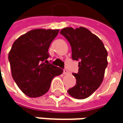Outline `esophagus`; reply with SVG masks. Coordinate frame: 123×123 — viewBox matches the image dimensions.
Masks as SVG:
<instances>
[{"label":"esophagus","instance_id":"esophagus-1","mask_svg":"<svg viewBox=\"0 0 123 123\" xmlns=\"http://www.w3.org/2000/svg\"><path fill=\"white\" fill-rule=\"evenodd\" d=\"M68 71H67V69H64V71H63V74H64V75H66V74H68Z\"/></svg>","mask_w":123,"mask_h":123}]
</instances>
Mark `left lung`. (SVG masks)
<instances>
[{
    "instance_id": "8db88e82",
    "label": "left lung",
    "mask_w": 123,
    "mask_h": 123,
    "mask_svg": "<svg viewBox=\"0 0 123 123\" xmlns=\"http://www.w3.org/2000/svg\"><path fill=\"white\" fill-rule=\"evenodd\" d=\"M70 43L72 59L79 61L76 84L68 93L76 99H85L99 88L108 64L107 51L102 41L88 29L65 28L60 31Z\"/></svg>"
}]
</instances>
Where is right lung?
Listing matches in <instances>:
<instances>
[{
    "instance_id": "add662e5",
    "label": "right lung",
    "mask_w": 123,
    "mask_h": 123,
    "mask_svg": "<svg viewBox=\"0 0 123 123\" xmlns=\"http://www.w3.org/2000/svg\"><path fill=\"white\" fill-rule=\"evenodd\" d=\"M59 30L34 29L19 37L9 52L12 75L21 91L28 97L46 93L53 77L63 70L48 62L50 45Z\"/></svg>"
}]
</instances>
